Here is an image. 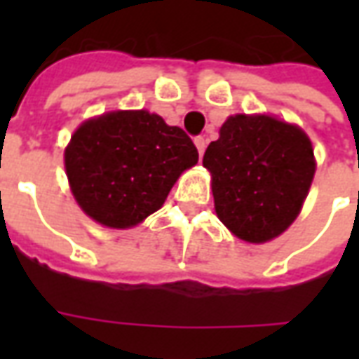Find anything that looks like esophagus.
I'll return each instance as SVG.
<instances>
[{"instance_id": "34e87169", "label": "esophagus", "mask_w": 359, "mask_h": 359, "mask_svg": "<svg viewBox=\"0 0 359 359\" xmlns=\"http://www.w3.org/2000/svg\"><path fill=\"white\" fill-rule=\"evenodd\" d=\"M194 144H196V148H198V154H200V157H202L203 151H205V146H208V140H205L203 136H196Z\"/></svg>"}]
</instances>
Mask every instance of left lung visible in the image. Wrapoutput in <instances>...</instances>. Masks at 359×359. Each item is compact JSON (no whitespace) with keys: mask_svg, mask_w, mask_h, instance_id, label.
Returning <instances> with one entry per match:
<instances>
[{"mask_svg":"<svg viewBox=\"0 0 359 359\" xmlns=\"http://www.w3.org/2000/svg\"><path fill=\"white\" fill-rule=\"evenodd\" d=\"M221 223L241 241H273L298 217L316 175L308 134L269 115H233L203 154Z\"/></svg>","mask_w":359,"mask_h":359,"instance_id":"left-lung-1","label":"left lung"}]
</instances>
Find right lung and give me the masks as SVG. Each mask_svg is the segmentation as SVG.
<instances>
[{"mask_svg": "<svg viewBox=\"0 0 359 359\" xmlns=\"http://www.w3.org/2000/svg\"><path fill=\"white\" fill-rule=\"evenodd\" d=\"M198 149L179 126L140 111L84 121L65 148L71 192L82 211L111 229H130L163 205Z\"/></svg>", "mask_w": 359, "mask_h": 359, "instance_id": "right-lung-1", "label": "right lung"}]
</instances>
